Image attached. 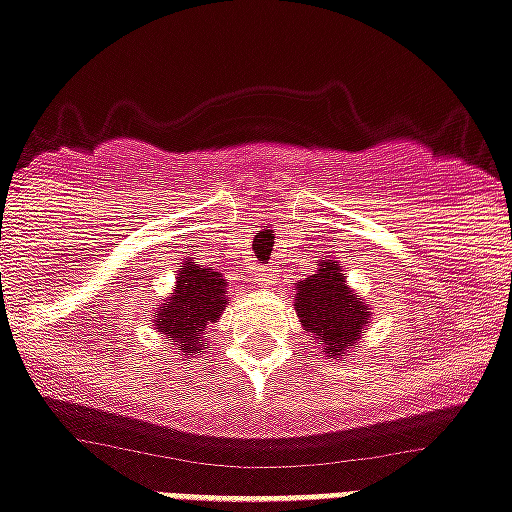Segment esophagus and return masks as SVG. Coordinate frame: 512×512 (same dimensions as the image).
<instances>
[{"label": "esophagus", "mask_w": 512, "mask_h": 512, "mask_svg": "<svg viewBox=\"0 0 512 512\" xmlns=\"http://www.w3.org/2000/svg\"><path fill=\"white\" fill-rule=\"evenodd\" d=\"M252 278H255L257 284L270 286L276 281V268L273 265H257V268H252Z\"/></svg>", "instance_id": "obj_1"}]
</instances>
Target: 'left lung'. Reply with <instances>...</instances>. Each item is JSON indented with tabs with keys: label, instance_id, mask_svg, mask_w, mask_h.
Segmentation results:
<instances>
[{
	"label": "left lung",
	"instance_id": "obj_1",
	"mask_svg": "<svg viewBox=\"0 0 512 512\" xmlns=\"http://www.w3.org/2000/svg\"><path fill=\"white\" fill-rule=\"evenodd\" d=\"M294 294V310L307 334L318 339L326 357H344L352 352L360 336L365 334V323H371V307L360 302L347 286L342 265L334 260H323L313 276L299 281Z\"/></svg>",
	"mask_w": 512,
	"mask_h": 512
}]
</instances>
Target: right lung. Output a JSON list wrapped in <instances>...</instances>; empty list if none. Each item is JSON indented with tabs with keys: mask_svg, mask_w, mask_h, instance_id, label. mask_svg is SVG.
<instances>
[{
	"mask_svg": "<svg viewBox=\"0 0 512 512\" xmlns=\"http://www.w3.org/2000/svg\"><path fill=\"white\" fill-rule=\"evenodd\" d=\"M223 273L202 265L184 263L176 273V286L155 313V326L181 352L205 350V328L218 323L228 305Z\"/></svg>",
	"mask_w": 512,
	"mask_h": 512,
	"instance_id": "add662e5",
	"label": "right lung"
}]
</instances>
